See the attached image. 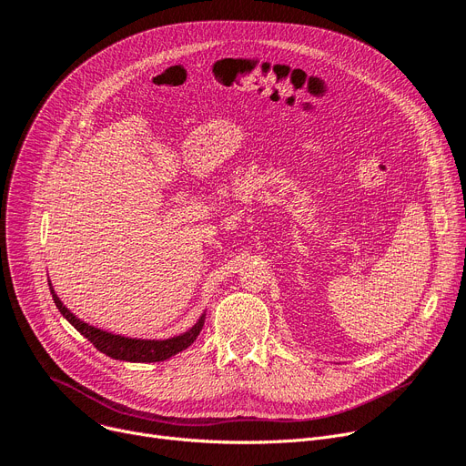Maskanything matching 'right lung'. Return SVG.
<instances>
[{"label":"right lung","mask_w":466,"mask_h":466,"mask_svg":"<svg viewBox=\"0 0 466 466\" xmlns=\"http://www.w3.org/2000/svg\"><path fill=\"white\" fill-rule=\"evenodd\" d=\"M49 289L53 295V300L56 309L60 310L72 326L82 333L87 340L93 342V347L96 350H100L103 354L114 358V360H126V361H140V363H148V361H164L178 352H183L185 349H188L192 342L196 340V337L199 335L201 328H204L206 316H201L198 319L196 326L192 329H188L187 333L173 337V339H166V340H140V339H127L121 335H112L108 331H103L98 328L89 326V323L77 319L65 305L60 302V299L56 297V293L53 291V286L49 283Z\"/></svg>","instance_id":"obj_1"}]
</instances>
